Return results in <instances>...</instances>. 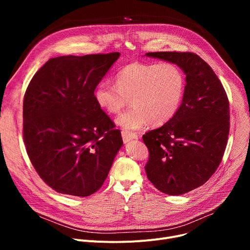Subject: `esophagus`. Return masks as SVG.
<instances>
[{
    "mask_svg": "<svg viewBox=\"0 0 250 250\" xmlns=\"http://www.w3.org/2000/svg\"><path fill=\"white\" fill-rule=\"evenodd\" d=\"M122 137H123L124 143H127V142H129L130 140H137V139L139 138L138 135H136V134H134V133L125 132V130H123V132H122Z\"/></svg>",
    "mask_w": 250,
    "mask_h": 250,
    "instance_id": "34e87169",
    "label": "esophagus"
}]
</instances>
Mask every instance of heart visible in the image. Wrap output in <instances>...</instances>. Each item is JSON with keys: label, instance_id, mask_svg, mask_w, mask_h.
Returning a JSON list of instances; mask_svg holds the SVG:
<instances>
[{"label": "heart", "instance_id": "b5f03b06", "mask_svg": "<svg viewBox=\"0 0 250 250\" xmlns=\"http://www.w3.org/2000/svg\"><path fill=\"white\" fill-rule=\"evenodd\" d=\"M186 92V77L171 62H134L115 75V84L100 82L94 91L98 106L108 113H118L129 99L133 106L117 117L116 123L127 132L149 123L161 125L176 114Z\"/></svg>", "mask_w": 250, "mask_h": 250}]
</instances>
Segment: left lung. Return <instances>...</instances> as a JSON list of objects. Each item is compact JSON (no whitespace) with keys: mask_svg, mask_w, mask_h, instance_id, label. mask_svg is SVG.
<instances>
[{"mask_svg":"<svg viewBox=\"0 0 250 250\" xmlns=\"http://www.w3.org/2000/svg\"><path fill=\"white\" fill-rule=\"evenodd\" d=\"M146 56L176 63L187 75L176 114L143 136L149 150L148 179L161 192L183 194L206 183L222 161L230 128L229 100L213 69L193 52Z\"/></svg>","mask_w":250,"mask_h":250,"instance_id":"obj_1","label":"left lung"}]
</instances>
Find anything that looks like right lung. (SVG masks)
<instances>
[{"mask_svg": "<svg viewBox=\"0 0 250 250\" xmlns=\"http://www.w3.org/2000/svg\"><path fill=\"white\" fill-rule=\"evenodd\" d=\"M120 52L48 60L26 89L23 139L38 175L56 191L96 192L123 146L120 129L97 105L96 86Z\"/></svg>", "mask_w": 250, "mask_h": 250, "instance_id": "right-lung-1", "label": "right lung"}]
</instances>
